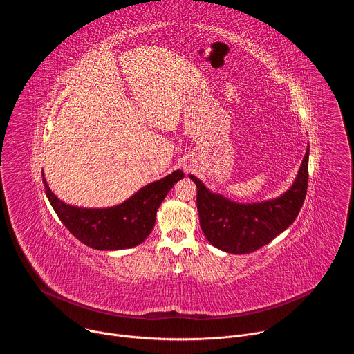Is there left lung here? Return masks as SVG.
<instances>
[{
    "mask_svg": "<svg viewBox=\"0 0 354 354\" xmlns=\"http://www.w3.org/2000/svg\"><path fill=\"white\" fill-rule=\"evenodd\" d=\"M308 157L310 148L302 158L295 180L283 194L255 203H238L213 193L194 175H189L197 187L198 220L207 241L228 254L243 255L258 250L287 230L306 200Z\"/></svg>",
    "mask_w": 354,
    "mask_h": 354,
    "instance_id": "obj_1",
    "label": "left lung"
}]
</instances>
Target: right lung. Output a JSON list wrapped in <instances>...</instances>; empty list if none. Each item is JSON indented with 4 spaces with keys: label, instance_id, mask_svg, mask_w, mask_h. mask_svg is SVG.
<instances>
[{
    "label": "right lung",
    "instance_id": "1",
    "mask_svg": "<svg viewBox=\"0 0 354 354\" xmlns=\"http://www.w3.org/2000/svg\"><path fill=\"white\" fill-rule=\"evenodd\" d=\"M185 174L178 169L141 187L123 203L105 209H86L64 203L43 178L46 196L66 228L82 243L97 250H120L140 245L153 231L157 210L168 192Z\"/></svg>",
    "mask_w": 354,
    "mask_h": 354
}]
</instances>
